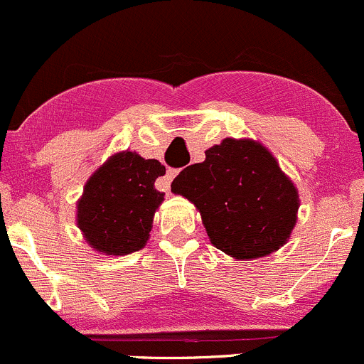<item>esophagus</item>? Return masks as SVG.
<instances>
[{
    "label": "esophagus",
    "instance_id": "34e87169",
    "mask_svg": "<svg viewBox=\"0 0 364 364\" xmlns=\"http://www.w3.org/2000/svg\"><path fill=\"white\" fill-rule=\"evenodd\" d=\"M177 173H178V170H175V168H168L166 175H164V177L161 178V189H163V191H170L171 181H173V178L177 177Z\"/></svg>",
    "mask_w": 364,
    "mask_h": 364
}]
</instances>
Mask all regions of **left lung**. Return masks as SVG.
Segmentation results:
<instances>
[{"label":"left lung","mask_w":364,"mask_h":364,"mask_svg":"<svg viewBox=\"0 0 364 364\" xmlns=\"http://www.w3.org/2000/svg\"><path fill=\"white\" fill-rule=\"evenodd\" d=\"M175 181L200 210L210 242L235 259H256L291 237L298 189L259 141L224 138Z\"/></svg>","instance_id":"obj_1"}]
</instances>
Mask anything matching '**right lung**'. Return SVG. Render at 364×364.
<instances>
[{
    "label": "right lung",
    "instance_id": "add662e5",
    "mask_svg": "<svg viewBox=\"0 0 364 364\" xmlns=\"http://www.w3.org/2000/svg\"><path fill=\"white\" fill-rule=\"evenodd\" d=\"M166 168L136 152H117L91 175L77 203V224L89 245L108 256L144 249L164 193L156 189Z\"/></svg>",
    "mask_w": 364,
    "mask_h": 364
}]
</instances>
